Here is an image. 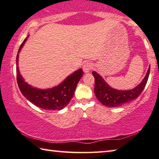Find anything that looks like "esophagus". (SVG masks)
<instances>
[{"instance_id":"34e87169","label":"esophagus","mask_w":159,"mask_h":159,"mask_svg":"<svg viewBox=\"0 0 159 159\" xmlns=\"http://www.w3.org/2000/svg\"><path fill=\"white\" fill-rule=\"evenodd\" d=\"M93 68V64L91 63H85L83 66V70L85 73H88Z\"/></svg>"}]
</instances>
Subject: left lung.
<instances>
[{
	"label": "left lung",
	"mask_w": 159,
	"mask_h": 159,
	"mask_svg": "<svg viewBox=\"0 0 159 159\" xmlns=\"http://www.w3.org/2000/svg\"><path fill=\"white\" fill-rule=\"evenodd\" d=\"M150 66L142 81L135 88L129 90H118L114 89L104 81L100 75L93 71L95 77V92L98 100L104 106L109 107H119L137 99L144 89L149 76Z\"/></svg>",
	"instance_id": "left-lung-1"
}]
</instances>
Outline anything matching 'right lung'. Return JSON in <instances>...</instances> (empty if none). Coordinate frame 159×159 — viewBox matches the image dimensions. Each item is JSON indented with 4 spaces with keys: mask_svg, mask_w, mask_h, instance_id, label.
I'll return each mask as SVG.
<instances>
[{
    "mask_svg": "<svg viewBox=\"0 0 159 159\" xmlns=\"http://www.w3.org/2000/svg\"><path fill=\"white\" fill-rule=\"evenodd\" d=\"M26 41V39L20 45L18 52H20ZM18 57L17 54L16 58L17 81L22 95L29 102L39 108L45 110H61L64 109L73 98L78 83L83 76V70L81 69L77 70L55 87L46 90L38 89L29 85L21 76L18 68Z\"/></svg>",
    "mask_w": 159,
    "mask_h": 159,
    "instance_id": "right-lung-1",
    "label": "right lung"
}]
</instances>
